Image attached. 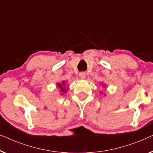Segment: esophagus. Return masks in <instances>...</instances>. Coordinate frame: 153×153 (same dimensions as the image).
<instances>
[{
    "label": "esophagus",
    "mask_w": 153,
    "mask_h": 153,
    "mask_svg": "<svg viewBox=\"0 0 153 153\" xmlns=\"http://www.w3.org/2000/svg\"><path fill=\"white\" fill-rule=\"evenodd\" d=\"M79 77H80L81 79H85V76H86L85 73H84V72L80 73V74H79Z\"/></svg>",
    "instance_id": "obj_1"
}]
</instances>
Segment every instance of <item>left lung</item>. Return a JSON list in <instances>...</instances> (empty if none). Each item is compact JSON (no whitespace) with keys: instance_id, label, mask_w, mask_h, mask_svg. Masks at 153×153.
<instances>
[{"instance_id":"8db88e82","label":"left lung","mask_w":153,"mask_h":153,"mask_svg":"<svg viewBox=\"0 0 153 153\" xmlns=\"http://www.w3.org/2000/svg\"><path fill=\"white\" fill-rule=\"evenodd\" d=\"M103 86H104V85H103Z\"/></svg>"}]
</instances>
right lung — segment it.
Here are the masks:
<instances>
[{
	"label": "right lung",
	"mask_w": 153,
	"mask_h": 153,
	"mask_svg": "<svg viewBox=\"0 0 153 153\" xmlns=\"http://www.w3.org/2000/svg\"><path fill=\"white\" fill-rule=\"evenodd\" d=\"M57 85L60 89V91H62V93H66L67 90H66V88L64 87H65V81L62 82V83H57Z\"/></svg>",
	"instance_id": "add662e5"
}]
</instances>
